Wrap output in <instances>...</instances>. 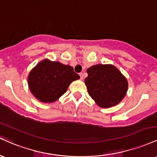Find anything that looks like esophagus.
Listing matches in <instances>:
<instances>
[{
    "mask_svg": "<svg viewBox=\"0 0 157 157\" xmlns=\"http://www.w3.org/2000/svg\"><path fill=\"white\" fill-rule=\"evenodd\" d=\"M80 80H82V79H83V74L82 72L80 73Z\"/></svg>",
    "mask_w": 157,
    "mask_h": 157,
    "instance_id": "obj_1",
    "label": "esophagus"
}]
</instances>
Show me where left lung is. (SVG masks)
<instances>
[{"mask_svg":"<svg viewBox=\"0 0 157 157\" xmlns=\"http://www.w3.org/2000/svg\"><path fill=\"white\" fill-rule=\"evenodd\" d=\"M85 79L88 93L99 106L109 108L118 104L125 96L127 80L111 65H96L87 69Z\"/></svg>","mask_w":157,"mask_h":157,"instance_id":"left-lung-1","label":"left lung"}]
</instances>
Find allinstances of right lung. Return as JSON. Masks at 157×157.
Masks as SVG:
<instances>
[{
	"instance_id": "right-lung-1",
	"label": "right lung",
	"mask_w": 157,
	"mask_h": 157,
	"mask_svg": "<svg viewBox=\"0 0 157 157\" xmlns=\"http://www.w3.org/2000/svg\"><path fill=\"white\" fill-rule=\"evenodd\" d=\"M80 76L70 66L48 60L39 63L28 77L32 94L44 102H55L66 93L68 86Z\"/></svg>"
}]
</instances>
